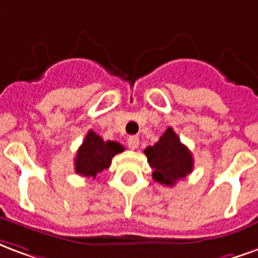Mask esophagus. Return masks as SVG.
<instances>
[{"label": "esophagus", "instance_id": "obj_1", "mask_svg": "<svg viewBox=\"0 0 258 258\" xmlns=\"http://www.w3.org/2000/svg\"><path fill=\"white\" fill-rule=\"evenodd\" d=\"M127 145H128L130 149H137L138 148V145H140V138L138 137H135V135H133V137H130L128 140H127Z\"/></svg>", "mask_w": 258, "mask_h": 258}]
</instances>
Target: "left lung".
Segmentation results:
<instances>
[{"label": "left lung", "mask_w": 258, "mask_h": 258, "mask_svg": "<svg viewBox=\"0 0 258 258\" xmlns=\"http://www.w3.org/2000/svg\"><path fill=\"white\" fill-rule=\"evenodd\" d=\"M148 163L153 168L152 177L159 184L174 186L194 170V157L186 146L179 141L178 135L168 127L153 146L145 151Z\"/></svg>", "instance_id": "1"}]
</instances>
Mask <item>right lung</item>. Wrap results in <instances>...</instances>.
<instances>
[{
  "instance_id": "obj_1",
  "label": "right lung",
  "mask_w": 258,
  "mask_h": 258,
  "mask_svg": "<svg viewBox=\"0 0 258 258\" xmlns=\"http://www.w3.org/2000/svg\"><path fill=\"white\" fill-rule=\"evenodd\" d=\"M124 148L114 141H103L102 137L90 130L74 159V170L83 177H92L106 170L114 155L123 152Z\"/></svg>"
}]
</instances>
